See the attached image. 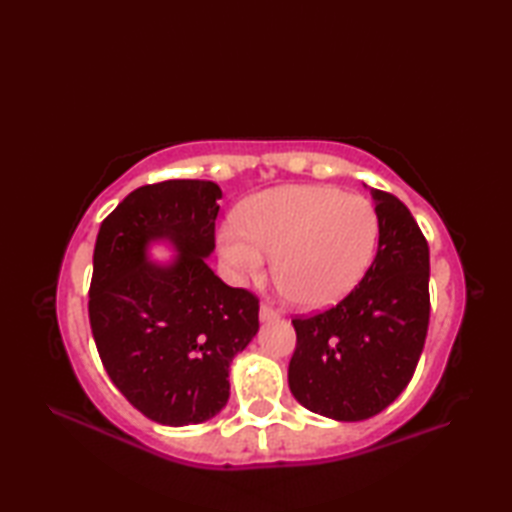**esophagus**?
Wrapping results in <instances>:
<instances>
[{
	"instance_id": "esophagus-1",
	"label": "esophagus",
	"mask_w": 512,
	"mask_h": 512,
	"mask_svg": "<svg viewBox=\"0 0 512 512\" xmlns=\"http://www.w3.org/2000/svg\"><path fill=\"white\" fill-rule=\"evenodd\" d=\"M279 317V310H275L270 303H262V308H259V319L262 321H270V319H277Z\"/></svg>"
}]
</instances>
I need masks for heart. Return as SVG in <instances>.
Here are the masks:
<instances>
[{
  "label": "heart",
  "instance_id": "1",
  "mask_svg": "<svg viewBox=\"0 0 512 512\" xmlns=\"http://www.w3.org/2000/svg\"><path fill=\"white\" fill-rule=\"evenodd\" d=\"M378 242V215L363 195L325 184L275 187L248 200L237 226H224L220 250L237 275L257 279L275 255V281L295 306L317 310L341 301Z\"/></svg>",
  "mask_w": 512,
  "mask_h": 512
}]
</instances>
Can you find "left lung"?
I'll use <instances>...</instances> for the list:
<instances>
[{
    "label": "left lung",
    "mask_w": 512,
    "mask_h": 512,
    "mask_svg": "<svg viewBox=\"0 0 512 512\" xmlns=\"http://www.w3.org/2000/svg\"><path fill=\"white\" fill-rule=\"evenodd\" d=\"M378 250L334 308L292 319L288 385L319 416L358 422L394 402L416 372L429 328V246L396 195L372 189Z\"/></svg>",
    "instance_id": "obj_1"
}]
</instances>
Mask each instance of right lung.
<instances>
[{
    "instance_id": "obj_1",
    "label": "right lung",
    "mask_w": 512,
    "mask_h": 512,
    "mask_svg": "<svg viewBox=\"0 0 512 512\" xmlns=\"http://www.w3.org/2000/svg\"><path fill=\"white\" fill-rule=\"evenodd\" d=\"M209 180H165L132 191L105 217L94 246L90 325L118 391L167 427L213 418L231 394L228 367L259 330V299L206 264L217 200ZM165 238L179 255L149 263Z\"/></svg>"
}]
</instances>
